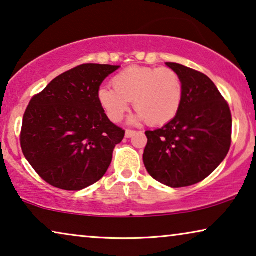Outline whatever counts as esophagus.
Wrapping results in <instances>:
<instances>
[{"mask_svg":"<svg viewBox=\"0 0 256 256\" xmlns=\"http://www.w3.org/2000/svg\"><path fill=\"white\" fill-rule=\"evenodd\" d=\"M135 134H136V132L132 130V129H127V130H126V138H132V136H134Z\"/></svg>","mask_w":256,"mask_h":256,"instance_id":"1","label":"esophagus"}]
</instances>
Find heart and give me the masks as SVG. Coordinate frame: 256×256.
<instances>
[{"mask_svg":"<svg viewBox=\"0 0 256 256\" xmlns=\"http://www.w3.org/2000/svg\"><path fill=\"white\" fill-rule=\"evenodd\" d=\"M112 84L113 87H100L98 99L113 122L124 118L132 100L136 110L130 118L134 124L146 121L150 126H160L180 110L183 84L178 73L169 68L130 66L118 73Z\"/></svg>","mask_w":256,"mask_h":256,"instance_id":"b5f03b06","label":"heart"}]
</instances>
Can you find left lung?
<instances>
[{
  "label": "left lung",
  "mask_w": 256,
  "mask_h": 256,
  "mask_svg": "<svg viewBox=\"0 0 256 256\" xmlns=\"http://www.w3.org/2000/svg\"><path fill=\"white\" fill-rule=\"evenodd\" d=\"M183 84L180 110L148 138L143 163L154 180L170 188L197 184L210 176L228 154L232 115L228 104L204 73L166 62Z\"/></svg>",
  "instance_id": "1"
}]
</instances>
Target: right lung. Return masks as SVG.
I'll return each mask as SVG.
<instances>
[{"mask_svg":"<svg viewBox=\"0 0 256 256\" xmlns=\"http://www.w3.org/2000/svg\"><path fill=\"white\" fill-rule=\"evenodd\" d=\"M120 66L82 64L54 78L26 107L22 152L52 186L79 191L104 177L124 130L98 99L104 79Z\"/></svg>","mask_w":256,"mask_h":256,"instance_id":"right-lung-1","label":"right lung"}]
</instances>
